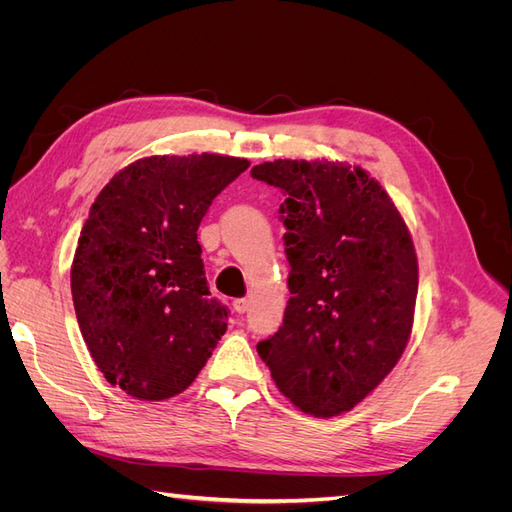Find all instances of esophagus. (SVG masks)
I'll use <instances>...</instances> for the list:
<instances>
[{
	"mask_svg": "<svg viewBox=\"0 0 512 512\" xmlns=\"http://www.w3.org/2000/svg\"><path fill=\"white\" fill-rule=\"evenodd\" d=\"M247 307H250V301H247V299H235V301H232V309H235L237 314H245Z\"/></svg>",
	"mask_w": 512,
	"mask_h": 512,
	"instance_id": "obj_1",
	"label": "esophagus"
}]
</instances>
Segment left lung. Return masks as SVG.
<instances>
[{
  "label": "left lung",
  "instance_id": "obj_1",
  "mask_svg": "<svg viewBox=\"0 0 512 512\" xmlns=\"http://www.w3.org/2000/svg\"><path fill=\"white\" fill-rule=\"evenodd\" d=\"M252 177L286 194L290 265L284 324L256 350L301 412H348L408 346L418 292L410 230L361 166L275 160L254 166Z\"/></svg>",
  "mask_w": 512,
  "mask_h": 512
}]
</instances>
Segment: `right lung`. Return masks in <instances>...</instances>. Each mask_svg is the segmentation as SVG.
Here are the masks:
<instances>
[{
	"label": "right lung",
	"instance_id": "add662e5",
	"mask_svg": "<svg viewBox=\"0 0 512 512\" xmlns=\"http://www.w3.org/2000/svg\"><path fill=\"white\" fill-rule=\"evenodd\" d=\"M247 166L218 153L141 158L89 209L70 271L74 312L104 378L136 399L183 393L226 333L196 232Z\"/></svg>",
	"mask_w": 512,
	"mask_h": 512
}]
</instances>
